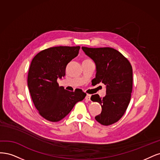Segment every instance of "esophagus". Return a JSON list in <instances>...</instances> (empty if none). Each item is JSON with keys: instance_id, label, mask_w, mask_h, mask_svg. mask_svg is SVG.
<instances>
[{"instance_id": "esophagus-1", "label": "esophagus", "mask_w": 160, "mask_h": 160, "mask_svg": "<svg viewBox=\"0 0 160 160\" xmlns=\"http://www.w3.org/2000/svg\"><path fill=\"white\" fill-rule=\"evenodd\" d=\"M90 97H91V95H90V94H86L85 98H86L87 100H90Z\"/></svg>"}]
</instances>
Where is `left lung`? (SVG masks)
Masks as SVG:
<instances>
[{"label":"left lung","mask_w":160,"mask_h":160,"mask_svg":"<svg viewBox=\"0 0 160 160\" xmlns=\"http://www.w3.org/2000/svg\"><path fill=\"white\" fill-rule=\"evenodd\" d=\"M85 54L96 64L94 85L100 82L106 86V95L91 96V100L102 106L100 114L95 119L102 125L109 126L119 120L124 114L131 99L132 91V67L128 60L118 50L110 48H88L82 46Z\"/></svg>","instance_id":"left-lung-1"}]
</instances>
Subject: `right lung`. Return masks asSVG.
<instances>
[{"mask_svg":"<svg viewBox=\"0 0 160 160\" xmlns=\"http://www.w3.org/2000/svg\"><path fill=\"white\" fill-rule=\"evenodd\" d=\"M78 46H55L42 50L30 64L28 87L38 113L50 122H58L68 115L86 94L82 90L68 91L57 80L66 74V66L78 56Z\"/></svg>","mask_w":160,"mask_h":160,"instance_id":"1","label":"right lung"}]
</instances>
